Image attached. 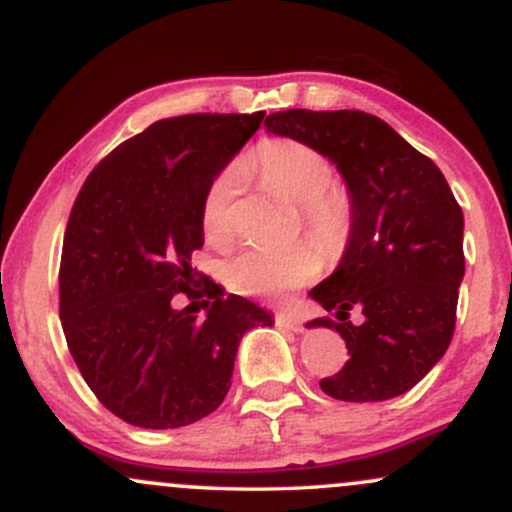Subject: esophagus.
Segmentation results:
<instances>
[{"mask_svg":"<svg viewBox=\"0 0 512 512\" xmlns=\"http://www.w3.org/2000/svg\"><path fill=\"white\" fill-rule=\"evenodd\" d=\"M274 320H276V325L284 327V330H291V332H301L303 330V322L291 313H276Z\"/></svg>","mask_w":512,"mask_h":512,"instance_id":"34e87169","label":"esophagus"}]
</instances>
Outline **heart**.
<instances>
[{
	"mask_svg": "<svg viewBox=\"0 0 512 512\" xmlns=\"http://www.w3.org/2000/svg\"><path fill=\"white\" fill-rule=\"evenodd\" d=\"M248 170L264 190L298 204L303 226L330 252H342L354 236V197L334 180V168L322 151L298 139H262L250 151ZM240 190V168L226 166L209 182L202 197V231L209 243L221 245L233 233V207ZM322 272V255L313 243L286 250L248 248L223 267V279L245 296H284Z\"/></svg>",
	"mask_w": 512,
	"mask_h": 512,
	"instance_id": "obj_1",
	"label": "heart"
}]
</instances>
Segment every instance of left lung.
Returning <instances> with one entry per match:
<instances>
[{
  "instance_id": "8db88e82",
  "label": "left lung",
  "mask_w": 512,
  "mask_h": 512,
  "mask_svg": "<svg viewBox=\"0 0 512 512\" xmlns=\"http://www.w3.org/2000/svg\"><path fill=\"white\" fill-rule=\"evenodd\" d=\"M264 127L337 163L354 197L344 260L310 291L330 315L310 327L342 334L349 361L322 378L325 395L383 402L411 390L443 358L464 276V216L431 158L361 110H281ZM361 309L364 322L348 320Z\"/></svg>"
}]
</instances>
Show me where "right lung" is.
I'll list each match as a JSON object with an SVG mask.
<instances>
[{
	"mask_svg": "<svg viewBox=\"0 0 512 512\" xmlns=\"http://www.w3.org/2000/svg\"><path fill=\"white\" fill-rule=\"evenodd\" d=\"M262 117L158 120L115 146L76 195L60 260L64 339L98 402L127 424L180 428L209 416L231 387L243 334L272 325L267 310L223 298L192 267L204 192ZM178 295L193 301L185 311L174 310Z\"/></svg>",
	"mask_w": 512,
	"mask_h": 512,
	"instance_id": "right-lung-1",
	"label": "right lung"
}]
</instances>
